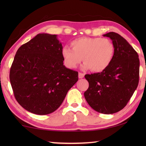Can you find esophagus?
Listing matches in <instances>:
<instances>
[{"label":"esophagus","instance_id":"obj_1","mask_svg":"<svg viewBox=\"0 0 146 146\" xmlns=\"http://www.w3.org/2000/svg\"><path fill=\"white\" fill-rule=\"evenodd\" d=\"M78 77L79 78H82L84 77V74L82 73H78Z\"/></svg>","mask_w":146,"mask_h":146}]
</instances>
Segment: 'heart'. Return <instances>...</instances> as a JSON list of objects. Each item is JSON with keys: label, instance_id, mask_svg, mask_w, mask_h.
<instances>
[{"label": "heart", "instance_id": "b5f03b06", "mask_svg": "<svg viewBox=\"0 0 146 146\" xmlns=\"http://www.w3.org/2000/svg\"><path fill=\"white\" fill-rule=\"evenodd\" d=\"M70 49L62 50L64 62L68 68L74 69L82 60V70L101 72L111 62L115 54L114 44L108 38L81 37L71 42Z\"/></svg>", "mask_w": 146, "mask_h": 146}]
</instances>
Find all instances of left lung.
Returning <instances> with one entry per match:
<instances>
[{"label": "left lung", "mask_w": 146, "mask_h": 146, "mask_svg": "<svg viewBox=\"0 0 146 146\" xmlns=\"http://www.w3.org/2000/svg\"><path fill=\"white\" fill-rule=\"evenodd\" d=\"M103 36L111 39L114 56L102 72L85 75L89 88L84 92V97L96 111L113 114L127 105L137 89L140 60L137 51L119 34L110 32Z\"/></svg>", "instance_id": "1"}]
</instances>
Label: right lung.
<instances>
[{"label": "right lung", "mask_w": 146, "mask_h": 146, "mask_svg": "<svg viewBox=\"0 0 146 146\" xmlns=\"http://www.w3.org/2000/svg\"><path fill=\"white\" fill-rule=\"evenodd\" d=\"M62 46L56 35L40 33L17 50L9 72L18 103L36 115L60 107L78 81V72L64 66Z\"/></svg>", "instance_id": "obj_1"}]
</instances>
